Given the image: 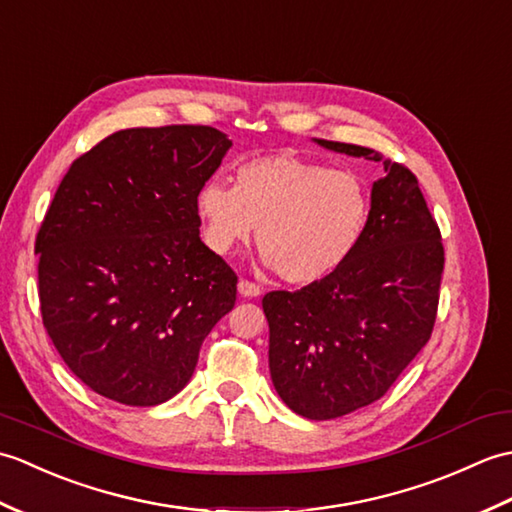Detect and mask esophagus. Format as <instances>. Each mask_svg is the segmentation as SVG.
<instances>
[{"label":"esophagus","mask_w":512,"mask_h":512,"mask_svg":"<svg viewBox=\"0 0 512 512\" xmlns=\"http://www.w3.org/2000/svg\"><path fill=\"white\" fill-rule=\"evenodd\" d=\"M238 293H241L243 298H258L260 287L249 280H238Z\"/></svg>","instance_id":"34e87169"}]
</instances>
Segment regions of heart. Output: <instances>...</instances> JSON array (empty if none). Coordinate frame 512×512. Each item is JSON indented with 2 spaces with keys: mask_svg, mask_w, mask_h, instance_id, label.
<instances>
[{
  "mask_svg": "<svg viewBox=\"0 0 512 512\" xmlns=\"http://www.w3.org/2000/svg\"><path fill=\"white\" fill-rule=\"evenodd\" d=\"M195 208L212 252L232 254L258 227V247L293 285L328 278L368 234L372 195L355 170L291 153L252 157L234 170V188L208 179Z\"/></svg>",
  "mask_w": 512,
  "mask_h": 512,
  "instance_id": "obj_1",
  "label": "heart"
}]
</instances>
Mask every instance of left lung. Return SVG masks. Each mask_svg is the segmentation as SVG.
I'll return each mask as SVG.
<instances>
[{"instance_id":"left-lung-1","label":"left lung","mask_w":512,"mask_h":512,"mask_svg":"<svg viewBox=\"0 0 512 512\" xmlns=\"http://www.w3.org/2000/svg\"><path fill=\"white\" fill-rule=\"evenodd\" d=\"M313 142L385 170L355 256L320 282L263 298L278 396L295 414L331 420L379 401L429 342L445 249L410 170L366 146Z\"/></svg>"}]
</instances>
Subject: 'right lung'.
I'll return each instance as SVG.
<instances>
[{"mask_svg": "<svg viewBox=\"0 0 512 512\" xmlns=\"http://www.w3.org/2000/svg\"><path fill=\"white\" fill-rule=\"evenodd\" d=\"M232 140L175 124L109 135L67 170L37 234L43 326L78 379L151 407L195 372L236 274L201 241L199 188Z\"/></svg>", "mask_w": 512, "mask_h": 512, "instance_id": "obj_1", "label": "right lung"}]
</instances>
